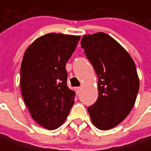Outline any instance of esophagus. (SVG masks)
Masks as SVG:
<instances>
[{
	"instance_id": "34e87169",
	"label": "esophagus",
	"mask_w": 151,
	"mask_h": 151,
	"mask_svg": "<svg viewBox=\"0 0 151 151\" xmlns=\"http://www.w3.org/2000/svg\"><path fill=\"white\" fill-rule=\"evenodd\" d=\"M81 89H82V87H76V88H75V90H76V94H79V92L81 91Z\"/></svg>"
}]
</instances>
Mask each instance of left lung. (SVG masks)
<instances>
[{
	"label": "left lung",
	"instance_id": "1",
	"mask_svg": "<svg viewBox=\"0 0 151 151\" xmlns=\"http://www.w3.org/2000/svg\"><path fill=\"white\" fill-rule=\"evenodd\" d=\"M81 46L98 76L99 96L88 111L97 129H110L134 107L139 90L135 63L115 39L103 32L84 35Z\"/></svg>",
	"mask_w": 151,
	"mask_h": 151
}]
</instances>
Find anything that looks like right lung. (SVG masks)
I'll return each instance as SVG.
<instances>
[{
	"label": "right lung",
	"instance_id": "obj_1",
	"mask_svg": "<svg viewBox=\"0 0 151 151\" xmlns=\"http://www.w3.org/2000/svg\"><path fill=\"white\" fill-rule=\"evenodd\" d=\"M81 36L50 33L34 41L24 53L20 86L32 118L52 130L65 122L75 102L67 86L66 63Z\"/></svg>",
	"mask_w": 151,
	"mask_h": 151
}]
</instances>
